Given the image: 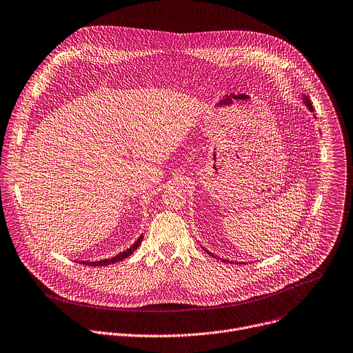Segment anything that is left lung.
Here are the masks:
<instances>
[{"label":"left lung","mask_w":353,"mask_h":353,"mask_svg":"<svg viewBox=\"0 0 353 353\" xmlns=\"http://www.w3.org/2000/svg\"><path fill=\"white\" fill-rule=\"evenodd\" d=\"M305 103H307V107H308V108H310V110H311V111H314V110H312V105H311V101H310V100H308V99H305ZM205 252H207V253H208V254H211V256H214V254H212V253H210V252H208V250H205ZM222 262H227V261H225V259H223V261H222Z\"/></svg>","instance_id":"8db88e82"}]
</instances>
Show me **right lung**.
<instances>
[{"instance_id": "add662e5", "label": "right lung", "mask_w": 353, "mask_h": 353, "mask_svg": "<svg viewBox=\"0 0 353 353\" xmlns=\"http://www.w3.org/2000/svg\"><path fill=\"white\" fill-rule=\"evenodd\" d=\"M142 239H143V235H141V236L138 238V241H137L131 248H128L126 250L118 253L117 256H114V258H111V259H104V261H99V262H81V263H83V265H90V266H107V265H110V263L121 262V261H123L125 258H128V256H130L135 249H138V246L141 245Z\"/></svg>"}]
</instances>
